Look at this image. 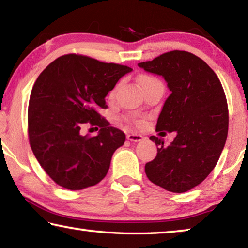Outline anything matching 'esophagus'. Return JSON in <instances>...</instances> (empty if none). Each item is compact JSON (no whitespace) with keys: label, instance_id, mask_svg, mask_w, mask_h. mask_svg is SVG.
<instances>
[{"label":"esophagus","instance_id":"1","mask_svg":"<svg viewBox=\"0 0 248 248\" xmlns=\"http://www.w3.org/2000/svg\"><path fill=\"white\" fill-rule=\"evenodd\" d=\"M127 139L130 140V141L138 142V141H141V140L143 139V137L141 135H137V134H128Z\"/></svg>","mask_w":248,"mask_h":248}]
</instances>
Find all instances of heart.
<instances>
[{
    "mask_svg": "<svg viewBox=\"0 0 248 248\" xmlns=\"http://www.w3.org/2000/svg\"><path fill=\"white\" fill-rule=\"evenodd\" d=\"M153 80H158V79H156V78H154V77H150V76H145V77L140 78V80H139L140 86H141L142 83L147 82V81H153ZM116 91H117V87L113 88L112 90L110 91V93H109L110 98H113V97H114V94H116ZM127 121H129V123L135 124H140V121H139L138 119H136L135 117H128V118H127Z\"/></svg>",
    "mask_w": 248,
    "mask_h": 248,
    "instance_id": "obj_1",
    "label": "heart"
}]
</instances>
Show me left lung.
Instances as JSON below:
<instances>
[{"instance_id": "8db88e82", "label": "left lung", "mask_w": 248, "mask_h": 248, "mask_svg": "<svg viewBox=\"0 0 248 248\" xmlns=\"http://www.w3.org/2000/svg\"><path fill=\"white\" fill-rule=\"evenodd\" d=\"M162 76L171 93L157 120L156 131L176 132L164 146L151 136L157 156L145 166L151 183L172 193H185L204 182L218 161L228 134V107L218 77L204 60L187 51L173 50L138 63Z\"/></svg>"}]
</instances>
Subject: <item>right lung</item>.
<instances>
[{"mask_svg": "<svg viewBox=\"0 0 248 248\" xmlns=\"http://www.w3.org/2000/svg\"><path fill=\"white\" fill-rule=\"evenodd\" d=\"M127 65L70 53L55 59L38 77L30 95L28 134L39 164L59 186L80 190L105 178L125 135L98 110ZM86 123L101 128L95 137L79 134Z\"/></svg>", "mask_w": 248, "mask_h": 248, "instance_id": "obj_1", "label": "right lung"}]
</instances>
